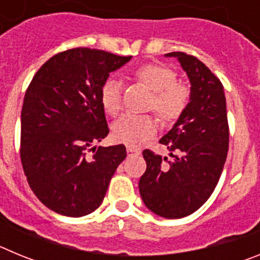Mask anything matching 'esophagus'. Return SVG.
<instances>
[{
  "mask_svg": "<svg viewBox=\"0 0 260 260\" xmlns=\"http://www.w3.org/2000/svg\"><path fill=\"white\" fill-rule=\"evenodd\" d=\"M126 151H127V155H133V153L139 152V150H138V148H135V147H127V148H126Z\"/></svg>",
  "mask_w": 260,
  "mask_h": 260,
  "instance_id": "1",
  "label": "esophagus"
}]
</instances>
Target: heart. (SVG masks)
Returning <instances> with one entry per match:
<instances>
[{"instance_id":"1","label":"heart","mask_w":260,"mask_h":260,"mask_svg":"<svg viewBox=\"0 0 260 260\" xmlns=\"http://www.w3.org/2000/svg\"><path fill=\"white\" fill-rule=\"evenodd\" d=\"M133 77L152 91L151 108L164 122H176L182 117L190 102V89L177 82V75L172 69L160 63H146L138 68ZM100 103L110 116L118 113L122 104V92L117 80H105L100 89ZM156 127L152 116L125 114L113 123L112 135L119 143L135 147L153 137Z\"/></svg>"}]
</instances>
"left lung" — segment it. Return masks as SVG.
I'll return each mask as SVG.
<instances>
[{
    "label": "left lung",
    "mask_w": 260,
    "mask_h": 260,
    "mask_svg": "<svg viewBox=\"0 0 260 260\" xmlns=\"http://www.w3.org/2000/svg\"><path fill=\"white\" fill-rule=\"evenodd\" d=\"M191 83L190 103L173 128L160 139L171 160L143 151L147 169L139 192L148 210L167 219L191 215L206 203L219 182L229 148L224 87L197 57L172 52Z\"/></svg>",
    "instance_id": "left-lung-1"
}]
</instances>
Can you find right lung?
<instances>
[{
	"mask_svg": "<svg viewBox=\"0 0 260 260\" xmlns=\"http://www.w3.org/2000/svg\"><path fill=\"white\" fill-rule=\"evenodd\" d=\"M130 59L89 48L63 50L39 69L27 88L20 116V161L32 191L59 215L93 212L125 160L123 144H93L109 133L100 103L102 86L109 73Z\"/></svg>",
	"mask_w": 260,
	"mask_h": 260,
	"instance_id": "right-lung-1",
	"label": "right lung"
}]
</instances>
